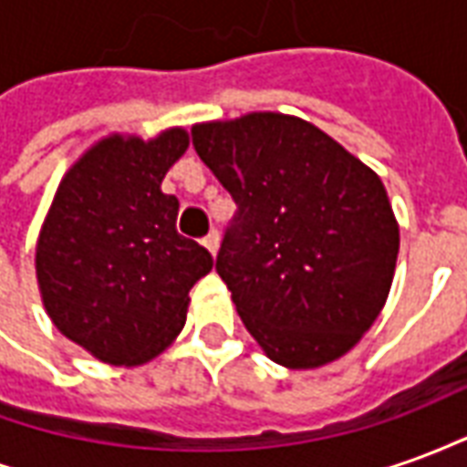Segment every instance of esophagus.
I'll return each mask as SVG.
<instances>
[{
  "label": "esophagus",
  "mask_w": 467,
  "mask_h": 467,
  "mask_svg": "<svg viewBox=\"0 0 467 467\" xmlns=\"http://www.w3.org/2000/svg\"><path fill=\"white\" fill-rule=\"evenodd\" d=\"M204 247H207V250H210V253H217V247H220V233H217V230H210V233L204 234Z\"/></svg>",
  "instance_id": "obj_1"
}]
</instances>
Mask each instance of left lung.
Returning <instances> with one entry per match:
<instances>
[{"instance_id": "obj_1", "label": "left lung", "mask_w": 467, "mask_h": 467, "mask_svg": "<svg viewBox=\"0 0 467 467\" xmlns=\"http://www.w3.org/2000/svg\"><path fill=\"white\" fill-rule=\"evenodd\" d=\"M233 194L214 270L265 355L293 370L337 360L388 300L400 230L380 177L300 117L192 127Z\"/></svg>"}]
</instances>
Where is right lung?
Instances as JSON below:
<instances>
[{"label":"right lung","mask_w":467,"mask_h":467,"mask_svg":"<svg viewBox=\"0 0 467 467\" xmlns=\"http://www.w3.org/2000/svg\"><path fill=\"white\" fill-rule=\"evenodd\" d=\"M180 127L154 140L112 134L65 174L36 243V283L57 330L109 365H142L182 330L213 254L177 233L162 180L187 150Z\"/></svg>","instance_id":"obj_1"}]
</instances>
